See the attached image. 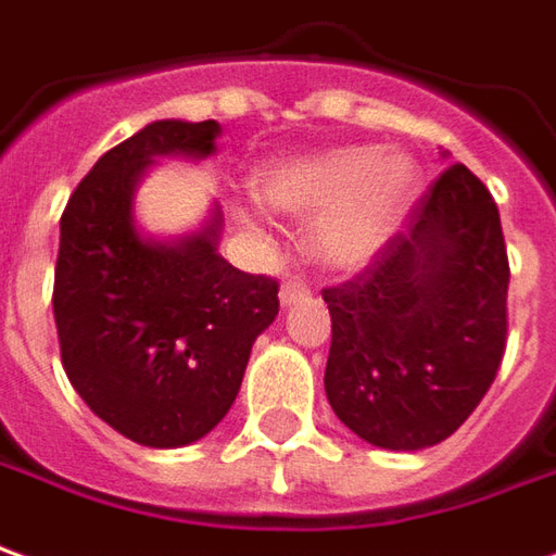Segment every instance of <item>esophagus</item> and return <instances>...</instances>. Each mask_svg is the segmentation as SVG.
Returning <instances> with one entry per match:
<instances>
[{
  "mask_svg": "<svg viewBox=\"0 0 556 556\" xmlns=\"http://www.w3.org/2000/svg\"><path fill=\"white\" fill-rule=\"evenodd\" d=\"M306 298H309V289H306L304 279H286L279 286V304L282 306L298 304V301H306Z\"/></svg>",
  "mask_w": 556,
  "mask_h": 556,
  "instance_id": "34e87169",
  "label": "esophagus"
}]
</instances>
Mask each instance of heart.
Returning a JSON list of instances; mask_svg holds the SVG:
<instances>
[{"instance_id": "b5f03b06", "label": "heart", "mask_w": 556, "mask_h": 556, "mask_svg": "<svg viewBox=\"0 0 556 556\" xmlns=\"http://www.w3.org/2000/svg\"><path fill=\"white\" fill-rule=\"evenodd\" d=\"M418 189V165L406 153L352 143L267 165L255 192L270 211L309 219L306 240L318 265L358 270L372 262Z\"/></svg>"}]
</instances>
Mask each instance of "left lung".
Listing matches in <instances>:
<instances>
[{"instance_id":"8db88e82","label":"left lung","mask_w":556,"mask_h":556,"mask_svg":"<svg viewBox=\"0 0 556 556\" xmlns=\"http://www.w3.org/2000/svg\"><path fill=\"white\" fill-rule=\"evenodd\" d=\"M506 294L494 198L467 165H448L358 277L321 291L337 418L391 452L448 440L500 370Z\"/></svg>"}]
</instances>
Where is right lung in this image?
<instances>
[{
    "label": "right lung",
    "instance_id": "right-lung-1",
    "mask_svg": "<svg viewBox=\"0 0 556 556\" xmlns=\"http://www.w3.org/2000/svg\"><path fill=\"white\" fill-rule=\"evenodd\" d=\"M219 123L156 119L108 150L65 204L53 279L62 367L92 413L147 448H180L238 397L277 279L216 252L219 211L180 240L143 238L135 189L159 156L207 159Z\"/></svg>",
    "mask_w": 556,
    "mask_h": 556
}]
</instances>
